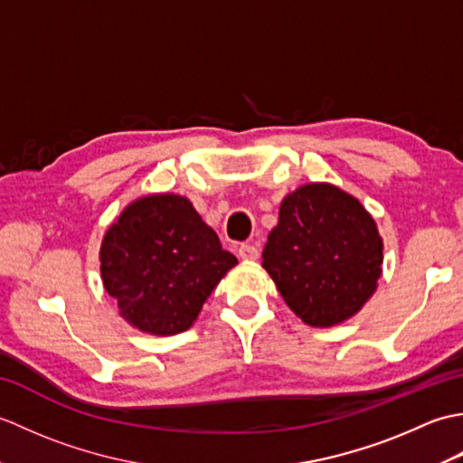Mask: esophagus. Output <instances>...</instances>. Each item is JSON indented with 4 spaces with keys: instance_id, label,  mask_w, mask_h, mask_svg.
<instances>
[{
    "instance_id": "1",
    "label": "esophagus",
    "mask_w": 463,
    "mask_h": 463,
    "mask_svg": "<svg viewBox=\"0 0 463 463\" xmlns=\"http://www.w3.org/2000/svg\"><path fill=\"white\" fill-rule=\"evenodd\" d=\"M239 259L241 260H257L259 259V249L254 247V244H250V242H244V244H241L239 247Z\"/></svg>"
}]
</instances>
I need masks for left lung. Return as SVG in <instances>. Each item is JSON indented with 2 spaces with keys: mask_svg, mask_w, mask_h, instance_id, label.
<instances>
[{
  "mask_svg": "<svg viewBox=\"0 0 463 463\" xmlns=\"http://www.w3.org/2000/svg\"><path fill=\"white\" fill-rule=\"evenodd\" d=\"M382 250L376 221L356 196L308 183L282 199L262 269L304 324L328 328L358 314L376 292Z\"/></svg>",
  "mask_w": 463,
  "mask_h": 463,
  "instance_id": "left-lung-1",
  "label": "left lung"
}]
</instances>
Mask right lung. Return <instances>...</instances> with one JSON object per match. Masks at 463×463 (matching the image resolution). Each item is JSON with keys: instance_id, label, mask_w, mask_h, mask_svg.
Listing matches in <instances>:
<instances>
[{"instance_id": "obj_1", "label": "right lung", "mask_w": 463, "mask_h": 463, "mask_svg": "<svg viewBox=\"0 0 463 463\" xmlns=\"http://www.w3.org/2000/svg\"><path fill=\"white\" fill-rule=\"evenodd\" d=\"M101 280L121 317L153 336L189 330L216 284L239 260L186 196L145 194L105 232Z\"/></svg>"}]
</instances>
